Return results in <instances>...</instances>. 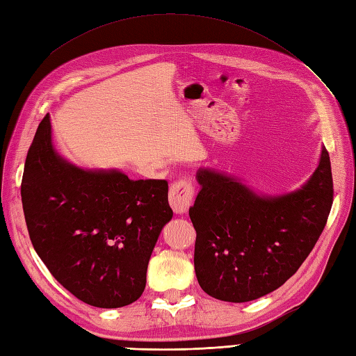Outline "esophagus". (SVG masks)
<instances>
[{
  "label": "esophagus",
  "mask_w": 356,
  "mask_h": 356,
  "mask_svg": "<svg viewBox=\"0 0 356 356\" xmlns=\"http://www.w3.org/2000/svg\"><path fill=\"white\" fill-rule=\"evenodd\" d=\"M194 199V186L188 180H177L170 188V205L176 214H185L193 205Z\"/></svg>",
  "instance_id": "obj_1"
}]
</instances>
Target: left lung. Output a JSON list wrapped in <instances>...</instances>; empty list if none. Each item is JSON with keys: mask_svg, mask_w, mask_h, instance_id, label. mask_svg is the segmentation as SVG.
<instances>
[{"mask_svg": "<svg viewBox=\"0 0 356 356\" xmlns=\"http://www.w3.org/2000/svg\"><path fill=\"white\" fill-rule=\"evenodd\" d=\"M190 208L194 269L211 297L245 303L284 284L311 254L334 202L330 159L323 147L311 179L293 193L260 195L216 170L197 171Z\"/></svg>", "mask_w": 356, "mask_h": 356, "instance_id": "8db88e82", "label": "left lung"}]
</instances>
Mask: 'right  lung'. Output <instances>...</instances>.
Wrapping results in <instances>:
<instances>
[{
	"label": "right lung",
	"instance_id": "add662e5",
	"mask_svg": "<svg viewBox=\"0 0 356 356\" xmlns=\"http://www.w3.org/2000/svg\"><path fill=\"white\" fill-rule=\"evenodd\" d=\"M21 200L36 254L74 297L104 309L140 297L151 252L172 217L166 180L78 168L53 148L47 115L29 148Z\"/></svg>",
	"mask_w": 356,
	"mask_h": 356
}]
</instances>
